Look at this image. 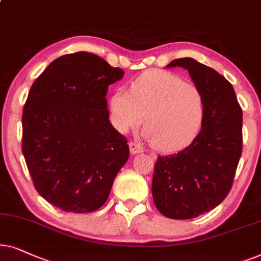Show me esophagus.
Masks as SVG:
<instances>
[{
	"label": "esophagus",
	"instance_id": "esophagus-1",
	"mask_svg": "<svg viewBox=\"0 0 261 261\" xmlns=\"http://www.w3.org/2000/svg\"><path fill=\"white\" fill-rule=\"evenodd\" d=\"M128 147H130V152L133 155L140 154V152L143 151V147H142L141 144L135 143V142H130V143H128Z\"/></svg>",
	"mask_w": 261,
	"mask_h": 261
}]
</instances>
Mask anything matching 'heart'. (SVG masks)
Returning <instances> with one entry per match:
<instances>
[{
  "label": "heart",
  "instance_id": "obj_1",
  "mask_svg": "<svg viewBox=\"0 0 261 261\" xmlns=\"http://www.w3.org/2000/svg\"><path fill=\"white\" fill-rule=\"evenodd\" d=\"M111 121L121 134L142 124L151 147L160 151L185 148L199 133L205 113L200 90L174 72L149 70L117 92L110 101Z\"/></svg>",
  "mask_w": 261,
  "mask_h": 261
}]
</instances>
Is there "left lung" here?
<instances>
[{"label":"left lung","mask_w":261,"mask_h":261,"mask_svg":"<svg viewBox=\"0 0 261 261\" xmlns=\"http://www.w3.org/2000/svg\"><path fill=\"white\" fill-rule=\"evenodd\" d=\"M189 70L205 103L201 130L189 147L159 156L152 175V199L163 216L189 220L224 200L242 152V110L231 83L193 58L172 61L167 68Z\"/></svg>","instance_id":"8db88e82"}]
</instances>
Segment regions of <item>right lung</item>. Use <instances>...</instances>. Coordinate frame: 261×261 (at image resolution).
I'll use <instances>...</instances> for the list:
<instances>
[{
	"instance_id": "1",
	"label": "right lung",
	"mask_w": 261,
	"mask_h": 261,
	"mask_svg": "<svg viewBox=\"0 0 261 261\" xmlns=\"http://www.w3.org/2000/svg\"><path fill=\"white\" fill-rule=\"evenodd\" d=\"M101 57L61 56L31 87L22 113V152L38 193L65 213H92L109 198L128 159L110 123L106 94L123 77Z\"/></svg>"
}]
</instances>
